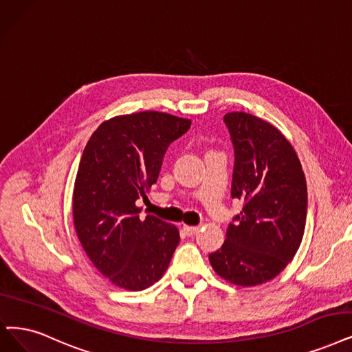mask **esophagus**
I'll use <instances>...</instances> for the list:
<instances>
[{"mask_svg": "<svg viewBox=\"0 0 352 352\" xmlns=\"http://www.w3.org/2000/svg\"><path fill=\"white\" fill-rule=\"evenodd\" d=\"M184 231L186 235H195L196 232L199 231V227H190V225H184Z\"/></svg>", "mask_w": 352, "mask_h": 352, "instance_id": "obj_1", "label": "esophagus"}]
</instances>
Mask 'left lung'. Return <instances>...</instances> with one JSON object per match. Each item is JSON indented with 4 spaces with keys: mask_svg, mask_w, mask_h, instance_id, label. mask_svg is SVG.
Here are the masks:
<instances>
[{
    "mask_svg": "<svg viewBox=\"0 0 352 352\" xmlns=\"http://www.w3.org/2000/svg\"><path fill=\"white\" fill-rule=\"evenodd\" d=\"M223 122L235 156L231 198L244 206L209 261L230 283L256 286L282 272L302 243L306 179L296 151L270 122L245 112H228Z\"/></svg>",
    "mask_w": 352,
    "mask_h": 352,
    "instance_id": "obj_1",
    "label": "left lung"
}]
</instances>
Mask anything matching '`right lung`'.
Instances as JSON below:
<instances>
[{
	"instance_id": "add662e5",
	"label": "right lung",
	"mask_w": 352,
	"mask_h": 352,
	"mask_svg": "<svg viewBox=\"0 0 352 352\" xmlns=\"http://www.w3.org/2000/svg\"><path fill=\"white\" fill-rule=\"evenodd\" d=\"M190 120L143 111L102 122L82 153L74 189V222L92 264L111 283L144 290L167 270L179 244L175 225L140 219L135 204L157 182L164 153Z\"/></svg>"
}]
</instances>
